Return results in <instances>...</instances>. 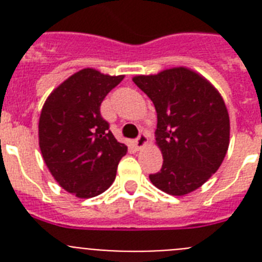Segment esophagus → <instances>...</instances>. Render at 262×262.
<instances>
[{
    "mask_svg": "<svg viewBox=\"0 0 262 262\" xmlns=\"http://www.w3.org/2000/svg\"><path fill=\"white\" fill-rule=\"evenodd\" d=\"M147 143H148V136L145 135L144 133L140 134V135H139L138 138H136V140H135V145H136V148H138V149H140V148L144 147Z\"/></svg>",
    "mask_w": 262,
    "mask_h": 262,
    "instance_id": "1",
    "label": "esophagus"
}]
</instances>
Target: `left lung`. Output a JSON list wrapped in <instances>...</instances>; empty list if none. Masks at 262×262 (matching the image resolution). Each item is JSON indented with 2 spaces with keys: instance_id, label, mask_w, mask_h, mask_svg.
Here are the masks:
<instances>
[{
  "instance_id": "left-lung-1",
  "label": "left lung",
  "mask_w": 262,
  "mask_h": 262,
  "mask_svg": "<svg viewBox=\"0 0 262 262\" xmlns=\"http://www.w3.org/2000/svg\"><path fill=\"white\" fill-rule=\"evenodd\" d=\"M133 81L154 102L155 131L164 161L149 180L170 195H185L216 172L230 144V117L216 89L195 72L172 68Z\"/></svg>"
}]
</instances>
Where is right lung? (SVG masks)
I'll return each mask as SVG.
<instances>
[{"mask_svg": "<svg viewBox=\"0 0 262 262\" xmlns=\"http://www.w3.org/2000/svg\"><path fill=\"white\" fill-rule=\"evenodd\" d=\"M123 76L77 72L53 90L41 108L39 147L51 174L78 198H92L114 182L127 147L114 138L101 103Z\"/></svg>", "mask_w": 262, "mask_h": 262, "instance_id": "add662e5", "label": "right lung"}]
</instances>
